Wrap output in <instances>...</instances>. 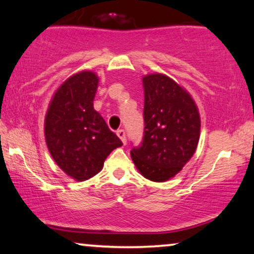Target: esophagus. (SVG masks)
<instances>
[{
  "label": "esophagus",
  "mask_w": 254,
  "mask_h": 254,
  "mask_svg": "<svg viewBox=\"0 0 254 254\" xmlns=\"http://www.w3.org/2000/svg\"><path fill=\"white\" fill-rule=\"evenodd\" d=\"M117 136H118V138H120V139L122 140V143H123L124 145L127 144V137H125V131L124 130H118L117 131Z\"/></svg>",
  "instance_id": "obj_1"
}]
</instances>
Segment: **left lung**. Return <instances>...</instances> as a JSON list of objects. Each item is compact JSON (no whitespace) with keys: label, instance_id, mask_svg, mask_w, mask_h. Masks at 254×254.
<instances>
[{"label":"left lung","instance_id":"1","mask_svg":"<svg viewBox=\"0 0 254 254\" xmlns=\"http://www.w3.org/2000/svg\"><path fill=\"white\" fill-rule=\"evenodd\" d=\"M143 143L130 153L144 178L164 182L194 155L200 139V113L190 94L165 74L143 76Z\"/></svg>","mask_w":254,"mask_h":254}]
</instances>
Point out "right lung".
I'll return each mask as SVG.
<instances>
[{
    "label": "right lung",
    "mask_w": 254,
    "mask_h": 254,
    "mask_svg": "<svg viewBox=\"0 0 254 254\" xmlns=\"http://www.w3.org/2000/svg\"><path fill=\"white\" fill-rule=\"evenodd\" d=\"M97 87L95 72L73 74L53 94L45 116L47 148L56 164L75 181L96 175L111 151L123 145L94 109Z\"/></svg>",
    "instance_id": "right-lung-1"
}]
</instances>
